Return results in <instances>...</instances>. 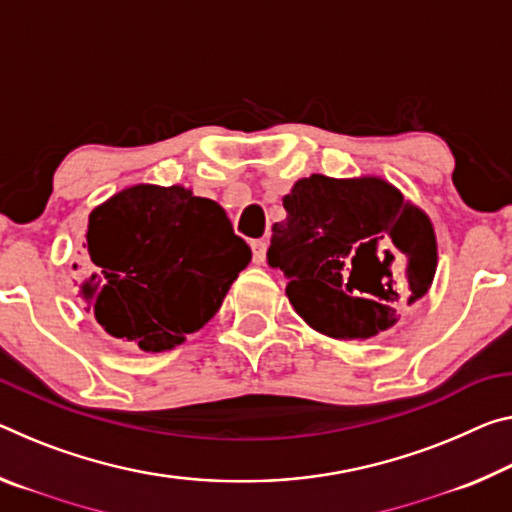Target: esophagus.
Returning <instances> with one entry per match:
<instances>
[{
	"label": "esophagus",
	"instance_id": "1",
	"mask_svg": "<svg viewBox=\"0 0 512 512\" xmlns=\"http://www.w3.org/2000/svg\"><path fill=\"white\" fill-rule=\"evenodd\" d=\"M250 250H253V262L264 264L266 259V241L264 239H253L250 241Z\"/></svg>",
	"mask_w": 512,
	"mask_h": 512
}]
</instances>
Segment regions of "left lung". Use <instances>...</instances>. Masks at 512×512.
<instances>
[{
  "mask_svg": "<svg viewBox=\"0 0 512 512\" xmlns=\"http://www.w3.org/2000/svg\"><path fill=\"white\" fill-rule=\"evenodd\" d=\"M269 266L314 330L369 339L392 328L431 287L437 241L431 218L380 177L312 175L282 198Z\"/></svg>",
  "mask_w": 512,
  "mask_h": 512,
  "instance_id": "left-lung-1",
  "label": "left lung"
}]
</instances>
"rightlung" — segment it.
Here are the masks:
<instances>
[{
    "label": "right lung",
    "instance_id": "right-lung-1",
    "mask_svg": "<svg viewBox=\"0 0 512 512\" xmlns=\"http://www.w3.org/2000/svg\"><path fill=\"white\" fill-rule=\"evenodd\" d=\"M84 248L79 294L88 310L111 337L148 353L170 351L205 326L253 257L218 202L154 184L95 207Z\"/></svg>",
    "mask_w": 512,
    "mask_h": 512
}]
</instances>
